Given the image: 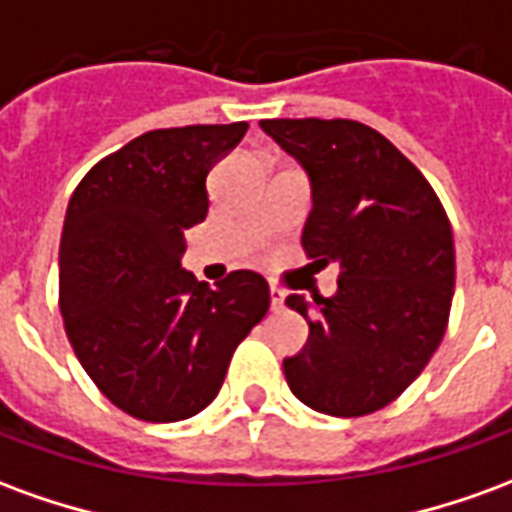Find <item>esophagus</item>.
Returning a JSON list of instances; mask_svg holds the SVG:
<instances>
[{
    "mask_svg": "<svg viewBox=\"0 0 512 512\" xmlns=\"http://www.w3.org/2000/svg\"><path fill=\"white\" fill-rule=\"evenodd\" d=\"M285 307V290L271 288V310H282Z\"/></svg>",
    "mask_w": 512,
    "mask_h": 512,
    "instance_id": "obj_1",
    "label": "esophagus"
}]
</instances>
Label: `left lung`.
Instances as JSON below:
<instances>
[{
    "label": "left lung",
    "mask_w": 512,
    "mask_h": 512,
    "mask_svg": "<svg viewBox=\"0 0 512 512\" xmlns=\"http://www.w3.org/2000/svg\"><path fill=\"white\" fill-rule=\"evenodd\" d=\"M310 175L301 246L312 266H340L337 293L288 307L307 318L285 378L304 406L365 417L389 406L436 354L455 290L447 213L425 175L356 120H260Z\"/></svg>",
    "instance_id": "1"
}]
</instances>
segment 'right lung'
<instances>
[{
  "label": "right lung",
  "mask_w": 512,
  "mask_h": 512,
  "mask_svg": "<svg viewBox=\"0 0 512 512\" xmlns=\"http://www.w3.org/2000/svg\"><path fill=\"white\" fill-rule=\"evenodd\" d=\"M246 128L147 131L101 158L68 202L65 332L93 384L136 419L200 414L238 343L266 318L271 293L255 271H233L211 288L180 268L183 233L208 216L205 178Z\"/></svg>",
  "instance_id": "add662e5"
}]
</instances>
